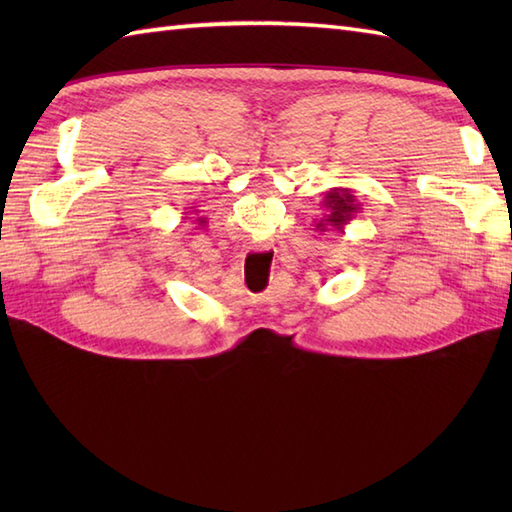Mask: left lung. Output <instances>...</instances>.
<instances>
[{"label":"left lung","instance_id":"left-lung-1","mask_svg":"<svg viewBox=\"0 0 512 512\" xmlns=\"http://www.w3.org/2000/svg\"><path fill=\"white\" fill-rule=\"evenodd\" d=\"M323 217L317 222V231H334V233H345V226L350 224L356 213L361 211V202L356 200L352 189L334 187L323 193Z\"/></svg>","mask_w":512,"mask_h":512}]
</instances>
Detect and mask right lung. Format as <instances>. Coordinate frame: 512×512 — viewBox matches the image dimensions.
<instances>
[{"mask_svg":"<svg viewBox=\"0 0 512 512\" xmlns=\"http://www.w3.org/2000/svg\"><path fill=\"white\" fill-rule=\"evenodd\" d=\"M195 222H198L200 226H206V217H198V220H195Z\"/></svg>","mask_w":512,"mask_h":512,"instance_id":"1","label":"right lung"}]
</instances>
